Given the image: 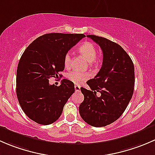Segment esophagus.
I'll return each mask as SVG.
<instances>
[{"instance_id":"1","label":"esophagus","mask_w":155,"mask_h":155,"mask_svg":"<svg viewBox=\"0 0 155 155\" xmlns=\"http://www.w3.org/2000/svg\"><path fill=\"white\" fill-rule=\"evenodd\" d=\"M74 87H75V91H76V92L80 91V86H79V85H75Z\"/></svg>"}]
</instances>
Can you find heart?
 Returning <instances> with one entry per match:
<instances>
[{"instance_id":"1","label":"heart","mask_w":155,"mask_h":155,"mask_svg":"<svg viewBox=\"0 0 155 155\" xmlns=\"http://www.w3.org/2000/svg\"><path fill=\"white\" fill-rule=\"evenodd\" d=\"M79 51L90 63L94 61L97 58V48L95 45L91 43V42L87 41L84 42V43H82L79 46ZM64 65L66 67H68L70 65V63H71V55H70V53H67L64 55ZM66 77L68 80L74 83L75 85H80L82 82L86 80L87 78H88V74L86 73L79 72L77 70H73V71L70 72V73L67 74Z\"/></svg>"}]
</instances>
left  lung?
Returning a JSON list of instances; mask_svg holds the SVG:
<instances>
[{
	"label": "left lung",
	"mask_w": 155,
	"mask_h": 155,
	"mask_svg": "<svg viewBox=\"0 0 155 155\" xmlns=\"http://www.w3.org/2000/svg\"><path fill=\"white\" fill-rule=\"evenodd\" d=\"M103 51V64L94 79L87 84L90 90L81 87L84 101L79 108L82 119L95 127H105L123 114L134 94V66L124 48L104 37L87 35ZM101 94L97 96L96 93Z\"/></svg>",
	"instance_id": "8db88e82"
}]
</instances>
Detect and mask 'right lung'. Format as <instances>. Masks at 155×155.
Segmentation results:
<instances>
[{"instance_id":"right-lung-1","label":"right lung","mask_w":155,"mask_h":155,"mask_svg":"<svg viewBox=\"0 0 155 155\" xmlns=\"http://www.w3.org/2000/svg\"><path fill=\"white\" fill-rule=\"evenodd\" d=\"M85 37L82 34H46L25 50L17 68L16 95L30 119L48 125L61 116L74 93V84L64 79L57 87L49 85L48 79L61 76L59 73L64 70V55Z\"/></svg>"}]
</instances>
